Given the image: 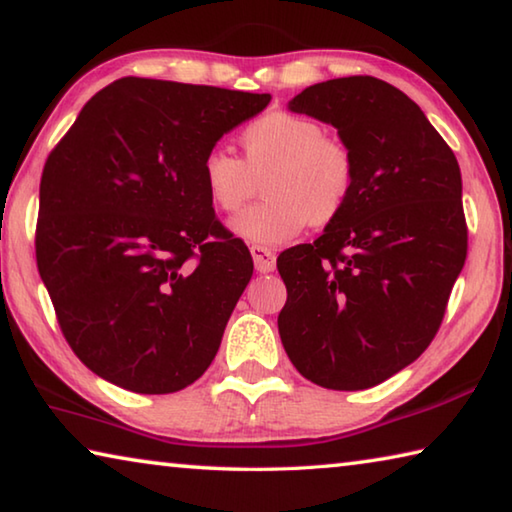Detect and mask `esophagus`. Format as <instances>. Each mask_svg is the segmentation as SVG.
<instances>
[{
	"label": "esophagus",
	"instance_id": "1",
	"mask_svg": "<svg viewBox=\"0 0 512 512\" xmlns=\"http://www.w3.org/2000/svg\"><path fill=\"white\" fill-rule=\"evenodd\" d=\"M250 255H253L255 271L259 273H271L275 268V253L264 246H250Z\"/></svg>",
	"mask_w": 512,
	"mask_h": 512
}]
</instances>
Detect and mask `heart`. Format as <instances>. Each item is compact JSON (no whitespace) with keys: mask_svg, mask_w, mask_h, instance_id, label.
<instances>
[{"mask_svg":"<svg viewBox=\"0 0 512 512\" xmlns=\"http://www.w3.org/2000/svg\"><path fill=\"white\" fill-rule=\"evenodd\" d=\"M244 162L221 149L201 164L210 203L225 214L237 212L266 173V201L248 207L230 230L248 244L280 246L311 225H327L348 205L354 187V155L339 137L325 135L320 121L287 110L266 112L241 133Z\"/></svg>","mask_w":512,"mask_h":512,"instance_id":"1","label":"heart"}]
</instances>
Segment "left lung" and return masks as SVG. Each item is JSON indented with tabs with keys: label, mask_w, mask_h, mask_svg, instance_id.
<instances>
[{
	"label": "left lung",
	"mask_w": 512,
	"mask_h": 512,
	"mask_svg": "<svg viewBox=\"0 0 512 512\" xmlns=\"http://www.w3.org/2000/svg\"><path fill=\"white\" fill-rule=\"evenodd\" d=\"M289 110L334 126L357 173L323 235L277 257V329L302 377L363 391L418 359L443 323L467 255L461 169L418 103L375 76L309 85Z\"/></svg>",
	"instance_id": "1"
}]
</instances>
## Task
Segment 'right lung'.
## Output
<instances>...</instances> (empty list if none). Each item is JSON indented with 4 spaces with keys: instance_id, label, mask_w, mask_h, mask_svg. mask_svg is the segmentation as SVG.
I'll use <instances>...</instances> for the list:
<instances>
[{
    "instance_id": "add662e5",
    "label": "right lung",
    "mask_w": 512,
    "mask_h": 512,
    "mask_svg": "<svg viewBox=\"0 0 512 512\" xmlns=\"http://www.w3.org/2000/svg\"><path fill=\"white\" fill-rule=\"evenodd\" d=\"M271 94L126 76L94 94L47 158L36 257L60 329L94 375L183 391L210 368L253 275L201 164Z\"/></svg>"
}]
</instances>
